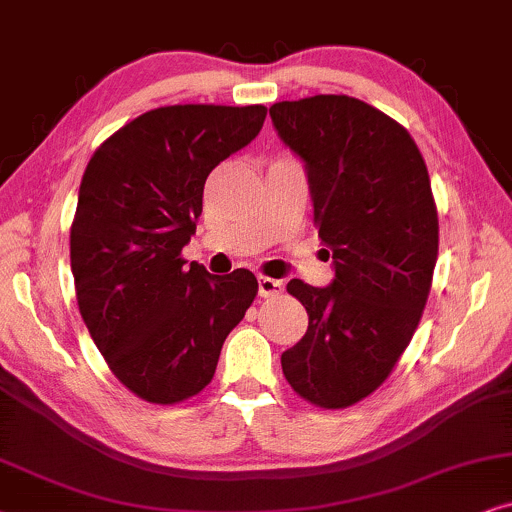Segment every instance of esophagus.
Instances as JSON below:
<instances>
[{
  "label": "esophagus",
  "instance_id": "34e87169",
  "mask_svg": "<svg viewBox=\"0 0 512 512\" xmlns=\"http://www.w3.org/2000/svg\"><path fill=\"white\" fill-rule=\"evenodd\" d=\"M283 288L285 283L278 281V278H269V276L257 278V292H260V297H276L281 295Z\"/></svg>",
  "mask_w": 512,
  "mask_h": 512
}]
</instances>
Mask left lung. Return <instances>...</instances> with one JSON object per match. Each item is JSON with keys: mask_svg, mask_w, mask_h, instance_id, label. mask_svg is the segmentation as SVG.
Instances as JSON below:
<instances>
[{"mask_svg": "<svg viewBox=\"0 0 512 512\" xmlns=\"http://www.w3.org/2000/svg\"><path fill=\"white\" fill-rule=\"evenodd\" d=\"M269 117L304 163L335 269L325 288L288 283L309 327L283 351V374L304 400L339 410L384 384L417 330L438 260L431 180L410 133L358 98L285 100Z\"/></svg>", "mask_w": 512, "mask_h": 512, "instance_id": "8db88e82", "label": "left lung"}]
</instances>
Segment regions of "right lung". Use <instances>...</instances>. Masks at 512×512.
Returning a JSON list of instances; mask_svg holds the SVG:
<instances>
[{"label": "right lung", "mask_w": 512, "mask_h": 512, "mask_svg": "<svg viewBox=\"0 0 512 512\" xmlns=\"http://www.w3.org/2000/svg\"><path fill=\"white\" fill-rule=\"evenodd\" d=\"M264 117V105L159 107L88 161L70 231L79 311L114 377L147 403L203 391L257 295L252 271L213 276L180 252L210 170L250 145Z\"/></svg>", "instance_id": "1"}]
</instances>
